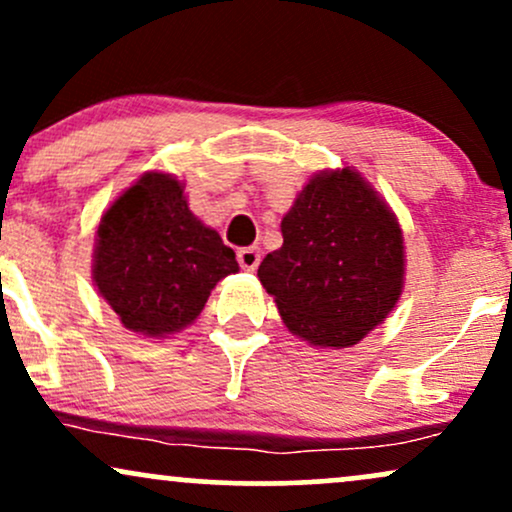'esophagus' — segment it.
Masks as SVG:
<instances>
[{
  "mask_svg": "<svg viewBox=\"0 0 512 512\" xmlns=\"http://www.w3.org/2000/svg\"><path fill=\"white\" fill-rule=\"evenodd\" d=\"M238 264L243 269H248V272L257 269V264H260V250H257V248H240L238 250Z\"/></svg>",
  "mask_w": 512,
  "mask_h": 512,
  "instance_id": "34e87169",
  "label": "esophagus"
}]
</instances>
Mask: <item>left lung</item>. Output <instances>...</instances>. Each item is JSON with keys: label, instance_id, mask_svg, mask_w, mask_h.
I'll return each instance as SVG.
<instances>
[{"label": "left lung", "instance_id": "obj_1", "mask_svg": "<svg viewBox=\"0 0 512 512\" xmlns=\"http://www.w3.org/2000/svg\"><path fill=\"white\" fill-rule=\"evenodd\" d=\"M284 245L257 276L286 327L315 346L361 342L395 308L404 279L402 228L361 175H315L281 221Z\"/></svg>", "mask_w": 512, "mask_h": 512}]
</instances>
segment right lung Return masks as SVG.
<instances>
[{"mask_svg":"<svg viewBox=\"0 0 512 512\" xmlns=\"http://www.w3.org/2000/svg\"><path fill=\"white\" fill-rule=\"evenodd\" d=\"M93 257L101 296L146 337L190 325L216 281L238 272L236 252L192 214L166 173H146L105 211Z\"/></svg>","mask_w":512,"mask_h":512,"instance_id":"obj_1","label":"right lung"}]
</instances>
